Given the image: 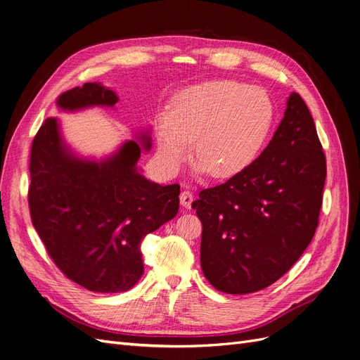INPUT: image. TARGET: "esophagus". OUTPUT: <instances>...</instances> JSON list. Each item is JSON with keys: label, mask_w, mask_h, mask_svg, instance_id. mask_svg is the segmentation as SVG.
I'll return each instance as SVG.
<instances>
[{"label": "esophagus", "mask_w": 360, "mask_h": 360, "mask_svg": "<svg viewBox=\"0 0 360 360\" xmlns=\"http://www.w3.org/2000/svg\"><path fill=\"white\" fill-rule=\"evenodd\" d=\"M193 201V193L189 189H184L180 193V202L184 209H191V204Z\"/></svg>", "instance_id": "34e87169"}]
</instances>
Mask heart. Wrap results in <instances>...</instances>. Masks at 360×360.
I'll return each instance as SVG.
<instances>
[{"mask_svg": "<svg viewBox=\"0 0 360 360\" xmlns=\"http://www.w3.org/2000/svg\"><path fill=\"white\" fill-rule=\"evenodd\" d=\"M274 122L275 106L264 90L233 79L195 84L155 118L159 159L168 171H177L195 141L200 168L230 179L255 162Z\"/></svg>", "mask_w": 360, "mask_h": 360, "instance_id": "1", "label": "heart"}]
</instances>
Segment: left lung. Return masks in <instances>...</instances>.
<instances>
[{"mask_svg": "<svg viewBox=\"0 0 360 360\" xmlns=\"http://www.w3.org/2000/svg\"><path fill=\"white\" fill-rule=\"evenodd\" d=\"M326 156L314 118L291 93L269 146L243 172L200 192L201 267L222 292L246 294L276 282L319 226Z\"/></svg>", "mask_w": 360, "mask_h": 360, "instance_id": "1", "label": "left lung"}]
</instances>
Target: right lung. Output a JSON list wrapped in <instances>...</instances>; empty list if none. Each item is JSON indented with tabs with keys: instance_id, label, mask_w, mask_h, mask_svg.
<instances>
[{
	"instance_id": "right-lung-1",
	"label": "right lung",
	"mask_w": 360,
	"mask_h": 360,
	"mask_svg": "<svg viewBox=\"0 0 360 360\" xmlns=\"http://www.w3.org/2000/svg\"><path fill=\"white\" fill-rule=\"evenodd\" d=\"M118 97L97 82L63 93L61 110L114 106ZM141 143L150 148L148 135ZM141 146L127 141L102 162L68 151L56 118H46L31 144V222L63 275L94 292L132 288L144 274L141 240L179 212L180 186L144 179Z\"/></svg>"
}]
</instances>
